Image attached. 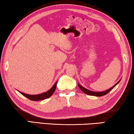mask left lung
Instances as JSON below:
<instances>
[{
	"mask_svg": "<svg viewBox=\"0 0 134 134\" xmlns=\"http://www.w3.org/2000/svg\"><path fill=\"white\" fill-rule=\"evenodd\" d=\"M120 81H119V82H117V83L115 84L114 86H113L111 88H109L108 90H105V91L104 92H92V91H90V90H88L87 89H86V88H84L83 87H82V86L80 85V84H78V85H79V87H80V89H81L82 91H83L84 93L86 94H87L88 95H91V96H104V95H105V94H107L108 92H110L111 90L113 88H114L115 86H116L117 84H118Z\"/></svg>",
	"mask_w": 134,
	"mask_h": 134,
	"instance_id": "obj_1",
	"label": "left lung"
}]
</instances>
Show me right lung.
Returning a JSON list of instances; mask_svg holds the SVG:
<instances>
[{"label":"right lung","instance_id":"right-lung-1","mask_svg":"<svg viewBox=\"0 0 134 134\" xmlns=\"http://www.w3.org/2000/svg\"><path fill=\"white\" fill-rule=\"evenodd\" d=\"M57 82H56L54 86L51 87L48 91H47L45 93H43L42 94H36V95H30V94H25L22 93V92H20V93H21L23 95L25 96L27 98H28L29 99L31 100H34V101H38V100H43V99H46L47 98H50V96L52 95L54 93V92L55 91V88H56V86H57Z\"/></svg>","mask_w":134,"mask_h":134}]
</instances>
